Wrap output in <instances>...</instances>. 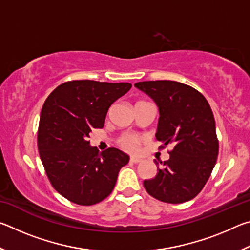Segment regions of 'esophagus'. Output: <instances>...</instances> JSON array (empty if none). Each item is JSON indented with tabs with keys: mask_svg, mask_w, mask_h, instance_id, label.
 Segmentation results:
<instances>
[{
	"mask_svg": "<svg viewBox=\"0 0 250 250\" xmlns=\"http://www.w3.org/2000/svg\"><path fill=\"white\" fill-rule=\"evenodd\" d=\"M130 162H132V163H140V162H142V159H139V158H134V156H131V158H130Z\"/></svg>",
	"mask_w": 250,
	"mask_h": 250,
	"instance_id": "esophagus-1",
	"label": "esophagus"
}]
</instances>
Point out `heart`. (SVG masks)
Returning a JSON list of instances; mask_svg holds the SVG:
<instances>
[{
  "mask_svg": "<svg viewBox=\"0 0 250 250\" xmlns=\"http://www.w3.org/2000/svg\"><path fill=\"white\" fill-rule=\"evenodd\" d=\"M140 142H141V138L139 137V135L125 134L120 138L119 145L126 151L135 152L138 150Z\"/></svg>",
  "mask_w": 250,
  "mask_h": 250,
  "instance_id": "obj_1",
  "label": "heart"
}]
</instances>
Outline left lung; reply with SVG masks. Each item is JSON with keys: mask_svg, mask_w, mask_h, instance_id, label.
<instances>
[{"mask_svg": "<svg viewBox=\"0 0 250 250\" xmlns=\"http://www.w3.org/2000/svg\"><path fill=\"white\" fill-rule=\"evenodd\" d=\"M159 108L156 140L171 145L170 159L158 166L154 179L145 180L156 200L180 204L195 197L209 179L218 155L213 111L200 91L182 83L155 80L134 83ZM163 147V146H162Z\"/></svg>", "mask_w": 250, "mask_h": 250, "instance_id": "8db88e82", "label": "left lung"}]
</instances>
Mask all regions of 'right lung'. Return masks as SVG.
<instances>
[{
  "label": "right lung",
  "instance_id": "1",
  "mask_svg": "<svg viewBox=\"0 0 250 250\" xmlns=\"http://www.w3.org/2000/svg\"><path fill=\"white\" fill-rule=\"evenodd\" d=\"M129 83L73 80L59 86L42 108L37 146L53 188L67 200L89 206L115 188L129 155L116 147L99 152L88 141L92 129L103 128L107 112L125 95Z\"/></svg>",
  "mask_w": 250,
  "mask_h": 250
}]
</instances>
